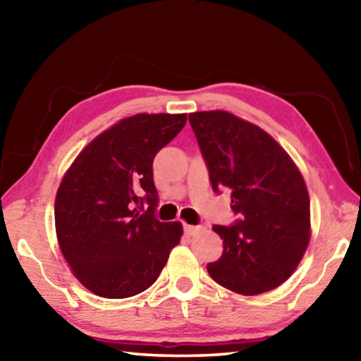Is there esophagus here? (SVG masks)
<instances>
[{
  "mask_svg": "<svg viewBox=\"0 0 361 361\" xmlns=\"http://www.w3.org/2000/svg\"><path fill=\"white\" fill-rule=\"evenodd\" d=\"M183 231H185V234H186V235H194V234H195V232H197V231H199V228H197V226L185 224V226H183Z\"/></svg>",
  "mask_w": 361,
  "mask_h": 361,
  "instance_id": "esophagus-1",
  "label": "esophagus"
}]
</instances>
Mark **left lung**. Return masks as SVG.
Here are the masks:
<instances>
[{
    "label": "left lung",
    "mask_w": 361,
    "mask_h": 361,
    "mask_svg": "<svg viewBox=\"0 0 361 361\" xmlns=\"http://www.w3.org/2000/svg\"><path fill=\"white\" fill-rule=\"evenodd\" d=\"M212 188L231 191L240 218L213 226L223 255L210 277L239 295L277 288L298 267L310 237V200L302 175L285 149L258 126L226 111L189 114Z\"/></svg>",
    "instance_id": "obj_1"
}]
</instances>
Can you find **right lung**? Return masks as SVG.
<instances>
[{"mask_svg":"<svg viewBox=\"0 0 361 361\" xmlns=\"http://www.w3.org/2000/svg\"><path fill=\"white\" fill-rule=\"evenodd\" d=\"M185 124L186 114L122 119L79 152L60 183L59 245L75 277L95 295L121 299L149 288L180 243L181 224L156 218L152 161Z\"/></svg>","mask_w":361,"mask_h":361,"instance_id":"1","label":"right lung"}]
</instances>
